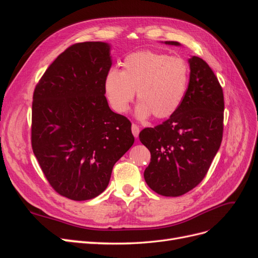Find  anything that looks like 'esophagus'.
I'll return each mask as SVG.
<instances>
[{"instance_id":"esophagus-1","label":"esophagus","mask_w":258,"mask_h":258,"mask_svg":"<svg viewBox=\"0 0 258 258\" xmlns=\"http://www.w3.org/2000/svg\"><path fill=\"white\" fill-rule=\"evenodd\" d=\"M131 131H132V135H134L137 138L139 136V134H140V128H139V126H137L136 123H132Z\"/></svg>"}]
</instances>
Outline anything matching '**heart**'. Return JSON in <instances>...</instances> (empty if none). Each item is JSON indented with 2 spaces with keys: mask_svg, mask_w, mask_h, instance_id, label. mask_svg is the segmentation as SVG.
<instances>
[{
  "mask_svg": "<svg viewBox=\"0 0 258 258\" xmlns=\"http://www.w3.org/2000/svg\"><path fill=\"white\" fill-rule=\"evenodd\" d=\"M122 70L112 69L104 79V91L114 111L126 113L135 98L139 118L152 114L158 119L172 116L181 106L189 82L188 63L179 57L153 50L132 52L123 59Z\"/></svg>",
  "mask_w": 258,
  "mask_h": 258,
  "instance_id": "obj_1",
  "label": "heart"
}]
</instances>
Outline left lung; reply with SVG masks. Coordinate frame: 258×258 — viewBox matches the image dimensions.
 <instances>
[{"label":"left lung","instance_id":"8db88e82","mask_svg":"<svg viewBox=\"0 0 258 258\" xmlns=\"http://www.w3.org/2000/svg\"><path fill=\"white\" fill-rule=\"evenodd\" d=\"M188 63L189 83L181 106L166 121L139 136L151 152L145 182L166 197L182 196L204 179L223 139L221 85L205 60L192 56Z\"/></svg>","mask_w":258,"mask_h":258}]
</instances>
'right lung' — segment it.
I'll list each match as a JSON object with an SVG mask.
<instances>
[{
    "mask_svg": "<svg viewBox=\"0 0 258 258\" xmlns=\"http://www.w3.org/2000/svg\"><path fill=\"white\" fill-rule=\"evenodd\" d=\"M110 49L103 42L70 46L34 89L32 150L50 186L71 200L103 192L116 161L135 142L131 122L104 96Z\"/></svg>",
    "mask_w": 258,
    "mask_h": 258,
    "instance_id": "add662e5",
    "label": "right lung"
}]
</instances>
